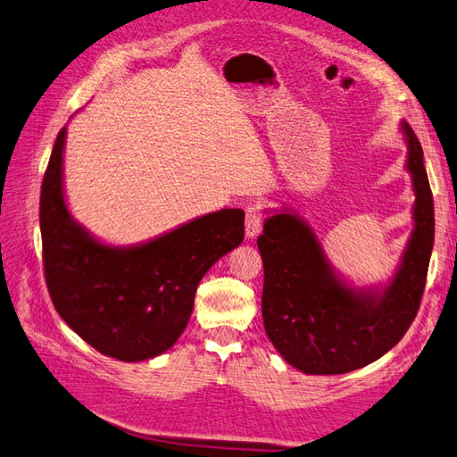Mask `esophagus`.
I'll return each mask as SVG.
<instances>
[{
    "instance_id": "esophagus-1",
    "label": "esophagus",
    "mask_w": 457,
    "mask_h": 457,
    "mask_svg": "<svg viewBox=\"0 0 457 457\" xmlns=\"http://www.w3.org/2000/svg\"><path fill=\"white\" fill-rule=\"evenodd\" d=\"M262 210L259 206H249L245 210V236L254 237L262 226Z\"/></svg>"
}]
</instances>
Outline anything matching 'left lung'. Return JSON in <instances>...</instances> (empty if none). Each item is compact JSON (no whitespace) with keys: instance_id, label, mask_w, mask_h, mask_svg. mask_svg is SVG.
I'll list each match as a JSON object with an SVG mask.
<instances>
[{"instance_id":"8db88e82","label":"left lung","mask_w":457,"mask_h":457,"mask_svg":"<svg viewBox=\"0 0 457 457\" xmlns=\"http://www.w3.org/2000/svg\"><path fill=\"white\" fill-rule=\"evenodd\" d=\"M407 170L415 187V229L400 272L382 294L353 291L334 276L311 228L294 214L264 221L262 320L272 345L307 374H344L369 365L402 340L415 320L435 243V203L423 148L403 123Z\"/></svg>"}]
</instances>
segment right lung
I'll return each mask as SVG.
<instances>
[{
	"label": "right lung",
	"instance_id": "add662e5",
	"mask_svg": "<svg viewBox=\"0 0 457 457\" xmlns=\"http://www.w3.org/2000/svg\"><path fill=\"white\" fill-rule=\"evenodd\" d=\"M63 145L65 127L57 133L40 191L44 278L54 307L104 355L129 362L156 357L185 330L210 266L243 241V210L196 218L140 247H108L67 212Z\"/></svg>",
	"mask_w": 457,
	"mask_h": 457
}]
</instances>
